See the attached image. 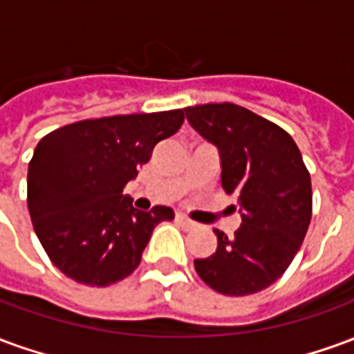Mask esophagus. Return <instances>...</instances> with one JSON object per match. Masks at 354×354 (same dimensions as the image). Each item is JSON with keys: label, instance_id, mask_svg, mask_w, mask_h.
Returning a JSON list of instances; mask_svg holds the SVG:
<instances>
[{"label": "esophagus", "instance_id": "esophagus-1", "mask_svg": "<svg viewBox=\"0 0 354 354\" xmlns=\"http://www.w3.org/2000/svg\"><path fill=\"white\" fill-rule=\"evenodd\" d=\"M176 222L182 223V225H184V227H187V230L195 227V222H192V220H189V218H187V216H184V214H176Z\"/></svg>", "mask_w": 354, "mask_h": 354}]
</instances>
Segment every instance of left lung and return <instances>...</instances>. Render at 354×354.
<instances>
[{
	"mask_svg": "<svg viewBox=\"0 0 354 354\" xmlns=\"http://www.w3.org/2000/svg\"><path fill=\"white\" fill-rule=\"evenodd\" d=\"M197 132L216 144L222 185L239 197L241 227L214 230L218 248L195 271L223 296H248L279 281L304 243L313 214L311 176L296 142L266 117L233 102L185 108Z\"/></svg>",
	"mask_w": 354,
	"mask_h": 354,
	"instance_id": "obj_1",
	"label": "left lung"
}]
</instances>
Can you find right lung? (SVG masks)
<instances>
[{"label": "right lung", "instance_id": "add662e5", "mask_svg": "<svg viewBox=\"0 0 354 354\" xmlns=\"http://www.w3.org/2000/svg\"><path fill=\"white\" fill-rule=\"evenodd\" d=\"M184 109L83 119L49 132L28 165V210L49 260L75 282L109 286L140 266L155 225L174 210H136L123 187Z\"/></svg>", "mask_w": 354, "mask_h": 354}]
</instances>
